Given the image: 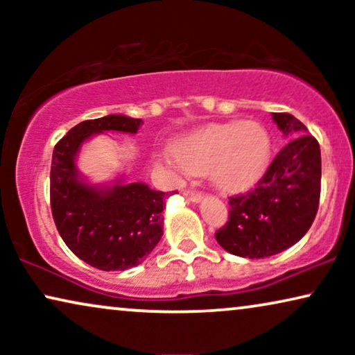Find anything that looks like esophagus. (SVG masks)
I'll use <instances>...</instances> for the list:
<instances>
[{"instance_id": "obj_1", "label": "esophagus", "mask_w": 355, "mask_h": 355, "mask_svg": "<svg viewBox=\"0 0 355 355\" xmlns=\"http://www.w3.org/2000/svg\"><path fill=\"white\" fill-rule=\"evenodd\" d=\"M184 197H187L189 200H192V202H200L202 200V192L191 191V189H187V191H184Z\"/></svg>"}]
</instances>
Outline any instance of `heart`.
<instances>
[{
	"instance_id": "b5f03b06",
	"label": "heart",
	"mask_w": 355,
	"mask_h": 355,
	"mask_svg": "<svg viewBox=\"0 0 355 355\" xmlns=\"http://www.w3.org/2000/svg\"><path fill=\"white\" fill-rule=\"evenodd\" d=\"M271 140L259 123L208 124L184 135L174 152L162 159L192 173L208 171L211 182L226 192H239L259 181L270 162Z\"/></svg>"
}]
</instances>
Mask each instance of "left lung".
I'll return each mask as SVG.
<instances>
[{"mask_svg": "<svg viewBox=\"0 0 355 355\" xmlns=\"http://www.w3.org/2000/svg\"><path fill=\"white\" fill-rule=\"evenodd\" d=\"M271 118L286 144L255 189L230 197V218L215 234L223 249L245 259L289 249L310 230L318 210L322 155L317 139L293 114Z\"/></svg>", "mask_w": 355, "mask_h": 355, "instance_id": "left-lung-1", "label": "left lung"}]
</instances>
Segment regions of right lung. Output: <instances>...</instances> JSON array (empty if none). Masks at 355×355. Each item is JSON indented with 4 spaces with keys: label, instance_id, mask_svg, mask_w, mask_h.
Segmentation results:
<instances>
[{
    "label": "right lung",
    "instance_id": "obj_1",
    "mask_svg": "<svg viewBox=\"0 0 355 355\" xmlns=\"http://www.w3.org/2000/svg\"><path fill=\"white\" fill-rule=\"evenodd\" d=\"M140 124L123 114L82 121L53 150L50 200L58 232L80 260L103 271H123L147 259L163 236L169 193L123 178L113 186H94L80 176L76 158L94 134H135Z\"/></svg>",
    "mask_w": 355,
    "mask_h": 355
}]
</instances>
